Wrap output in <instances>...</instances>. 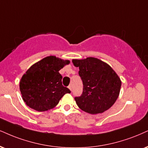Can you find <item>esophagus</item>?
<instances>
[{"label": "esophagus", "instance_id": "34e87169", "mask_svg": "<svg viewBox=\"0 0 148 148\" xmlns=\"http://www.w3.org/2000/svg\"><path fill=\"white\" fill-rule=\"evenodd\" d=\"M69 88L70 89V90H71V91H72V89H73V86L71 85H71H69Z\"/></svg>", "mask_w": 148, "mask_h": 148}]
</instances>
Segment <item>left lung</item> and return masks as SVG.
<instances>
[{
    "label": "left lung",
    "mask_w": 148,
    "mask_h": 148,
    "mask_svg": "<svg viewBox=\"0 0 148 148\" xmlns=\"http://www.w3.org/2000/svg\"><path fill=\"white\" fill-rule=\"evenodd\" d=\"M79 67V75L83 82L81 96L75 97L81 110L90 114L102 113L108 110L117 99L121 82L108 64L97 58L73 60Z\"/></svg>",
    "instance_id": "1"
}]
</instances>
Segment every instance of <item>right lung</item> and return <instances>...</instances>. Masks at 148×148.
Returning <instances> with one entry per match:
<instances>
[{
  "instance_id": "obj_1",
  "label": "right lung",
  "mask_w": 148,
  "mask_h": 148,
  "mask_svg": "<svg viewBox=\"0 0 148 148\" xmlns=\"http://www.w3.org/2000/svg\"><path fill=\"white\" fill-rule=\"evenodd\" d=\"M70 63L56 56H48L32 65L20 82L24 101L31 108L43 112L58 105L61 98L71 90L62 85L59 71Z\"/></svg>"
}]
</instances>
